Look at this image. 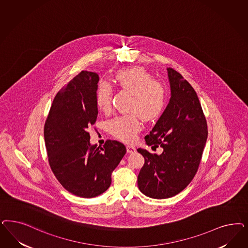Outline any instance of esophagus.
<instances>
[{
    "label": "esophagus",
    "mask_w": 248,
    "mask_h": 248,
    "mask_svg": "<svg viewBox=\"0 0 248 248\" xmlns=\"http://www.w3.org/2000/svg\"><path fill=\"white\" fill-rule=\"evenodd\" d=\"M127 152L128 153H134L136 152V149L133 147V146H130V145H127Z\"/></svg>",
    "instance_id": "esophagus-1"
}]
</instances>
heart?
<instances>
[{
	"label": "heart",
	"mask_w": 248,
	"mask_h": 248,
	"mask_svg": "<svg viewBox=\"0 0 248 248\" xmlns=\"http://www.w3.org/2000/svg\"><path fill=\"white\" fill-rule=\"evenodd\" d=\"M114 80L118 87L131 93L128 110L133 112L112 119L108 122V130L120 140L132 142L142 127L138 116L145 121L157 119L165 106L166 89L162 83L153 80L144 68L138 66L118 71ZM112 96L111 85L100 81L96 89V103L100 111H110Z\"/></svg>",
	"instance_id": "1"
}]
</instances>
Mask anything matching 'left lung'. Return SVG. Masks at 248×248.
<instances>
[{
  "label": "left lung",
  "mask_w": 248,
  "mask_h": 248,
  "mask_svg": "<svg viewBox=\"0 0 248 248\" xmlns=\"http://www.w3.org/2000/svg\"><path fill=\"white\" fill-rule=\"evenodd\" d=\"M170 98L146 143L161 147L160 155L138 149L144 157L138 175L140 192L154 199L172 197L185 189L196 174L207 140V123L199 98L190 83L169 67Z\"/></svg>",
  "instance_id": "1"
}]
</instances>
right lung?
<instances>
[{
    "label": "right lung",
    "instance_id": "add662e5",
    "mask_svg": "<svg viewBox=\"0 0 248 248\" xmlns=\"http://www.w3.org/2000/svg\"><path fill=\"white\" fill-rule=\"evenodd\" d=\"M96 73L81 71L54 98L44 136L48 161L66 191L93 198L111 184L112 171L126 154V147L107 140L103 147L90 144L88 128L97 118Z\"/></svg>",
    "mask_w": 248,
    "mask_h": 248
}]
</instances>
